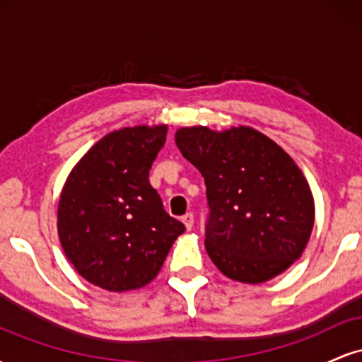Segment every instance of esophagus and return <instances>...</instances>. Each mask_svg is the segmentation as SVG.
Masks as SVG:
<instances>
[{"label": "esophagus", "mask_w": 362, "mask_h": 362, "mask_svg": "<svg viewBox=\"0 0 362 362\" xmlns=\"http://www.w3.org/2000/svg\"><path fill=\"white\" fill-rule=\"evenodd\" d=\"M182 223L185 224L187 230H192V228H194V214L192 213H187V214L182 216Z\"/></svg>", "instance_id": "34e87169"}]
</instances>
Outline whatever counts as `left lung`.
<instances>
[{
  "label": "left lung",
  "mask_w": 362,
  "mask_h": 362,
  "mask_svg": "<svg viewBox=\"0 0 362 362\" xmlns=\"http://www.w3.org/2000/svg\"><path fill=\"white\" fill-rule=\"evenodd\" d=\"M177 148L206 182V250L230 279L259 284L300 259L315 221L310 185L288 153L250 127L195 126Z\"/></svg>",
  "instance_id": "obj_1"
}]
</instances>
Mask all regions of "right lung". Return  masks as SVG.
Instances as JSON below:
<instances>
[{"mask_svg":"<svg viewBox=\"0 0 362 362\" xmlns=\"http://www.w3.org/2000/svg\"><path fill=\"white\" fill-rule=\"evenodd\" d=\"M165 139L167 126L110 132L88 149L62 187V250L91 284L119 293L143 288L184 233V224L165 211L148 180Z\"/></svg>","mask_w":362,"mask_h":362,"instance_id":"add662e5","label":"right lung"}]
</instances>
